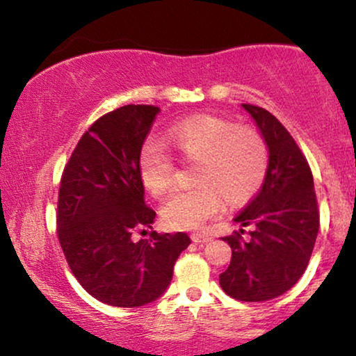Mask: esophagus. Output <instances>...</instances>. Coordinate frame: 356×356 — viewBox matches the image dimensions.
I'll list each match as a JSON object with an SVG mask.
<instances>
[{
  "instance_id": "obj_1",
  "label": "esophagus",
  "mask_w": 356,
  "mask_h": 356,
  "mask_svg": "<svg viewBox=\"0 0 356 356\" xmlns=\"http://www.w3.org/2000/svg\"><path fill=\"white\" fill-rule=\"evenodd\" d=\"M191 238H192V241H194V243H209V241L212 239L209 234H204V232H194Z\"/></svg>"
}]
</instances>
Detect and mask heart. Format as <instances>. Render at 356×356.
Instances as JSON below:
<instances>
[{"label":"heart","mask_w":356,"mask_h":356,"mask_svg":"<svg viewBox=\"0 0 356 356\" xmlns=\"http://www.w3.org/2000/svg\"><path fill=\"white\" fill-rule=\"evenodd\" d=\"M165 142L191 162H197L192 189L169 195L161 209L172 229H197L222 209L248 202L264 184L269 165L268 145L259 134L239 129L214 115H195L170 127ZM138 177L154 197H162L174 182L172 157L155 144L138 154Z\"/></svg>","instance_id":"b5f03b06"}]
</instances>
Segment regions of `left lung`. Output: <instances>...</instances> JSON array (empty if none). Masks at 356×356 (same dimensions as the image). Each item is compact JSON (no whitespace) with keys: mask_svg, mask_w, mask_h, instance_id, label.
Instances as JSON below:
<instances>
[{"mask_svg":"<svg viewBox=\"0 0 356 356\" xmlns=\"http://www.w3.org/2000/svg\"><path fill=\"white\" fill-rule=\"evenodd\" d=\"M241 107L266 142L269 165L256 197L234 218L241 226H254L251 239L243 241L239 234L224 238L232 257L229 268L219 275V284L239 301H268L303 276L320 214L312 170L295 138L268 110L248 104Z\"/></svg>","mask_w":356,"mask_h":356,"instance_id":"1","label":"left lung"}]
</instances>
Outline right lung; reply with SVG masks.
<instances>
[{"label":"right lung","mask_w":356,"mask_h":356,"mask_svg":"<svg viewBox=\"0 0 356 356\" xmlns=\"http://www.w3.org/2000/svg\"><path fill=\"white\" fill-rule=\"evenodd\" d=\"M154 105H125L100 117L73 150L61 175L58 239L72 273L88 295L110 306L138 308L159 300L172 281L174 264L191 244L186 232L134 241L150 227L138 154Z\"/></svg>","instance_id":"add662e5"}]
</instances>
